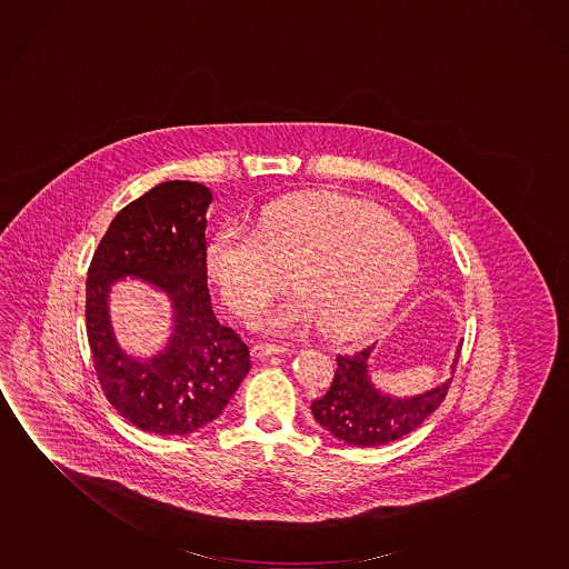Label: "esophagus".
<instances>
[{
	"label": "esophagus",
	"instance_id": "34e87169",
	"mask_svg": "<svg viewBox=\"0 0 569 569\" xmlns=\"http://www.w3.org/2000/svg\"><path fill=\"white\" fill-rule=\"evenodd\" d=\"M281 352H286V347H281V345H270V342H256L252 347L253 359H266V357L281 355Z\"/></svg>",
	"mask_w": 569,
	"mask_h": 569
}]
</instances>
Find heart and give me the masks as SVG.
<instances>
[{"label": "heart", "instance_id": "b5f03b06", "mask_svg": "<svg viewBox=\"0 0 569 569\" xmlns=\"http://www.w3.org/2000/svg\"><path fill=\"white\" fill-rule=\"evenodd\" d=\"M207 266L240 317L262 311L289 271L299 293L258 319L260 331H298L319 321L327 335L352 339L400 303L418 271V248L375 204L316 192L273 202L256 230L234 220L222 224Z\"/></svg>", "mask_w": 569, "mask_h": 569}]
</instances>
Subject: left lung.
Wrapping results in <instances>:
<instances>
[{"label":"left lung","mask_w":569,"mask_h":569,"mask_svg":"<svg viewBox=\"0 0 569 569\" xmlns=\"http://www.w3.org/2000/svg\"><path fill=\"white\" fill-rule=\"evenodd\" d=\"M370 350L337 355L331 388L311 403V411L327 431L349 446L375 447L403 438L446 400L451 378L429 392L413 398H390L368 380ZM461 352V349L457 350ZM457 365V360L453 362Z\"/></svg>","instance_id":"left-lung-1"}]
</instances>
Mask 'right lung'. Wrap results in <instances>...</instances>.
<instances>
[{
  "label": "right lung",
  "instance_id": "obj_1",
  "mask_svg": "<svg viewBox=\"0 0 569 569\" xmlns=\"http://www.w3.org/2000/svg\"><path fill=\"white\" fill-rule=\"evenodd\" d=\"M201 183L166 181L126 204L88 268L87 335L108 402L136 428L187 436L219 418L250 370V350L219 323L207 286V209ZM123 274L163 288L177 321L168 349L138 361L117 347L107 291Z\"/></svg>",
  "mask_w": 569,
  "mask_h": 569
}]
</instances>
